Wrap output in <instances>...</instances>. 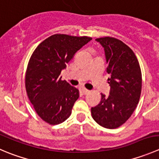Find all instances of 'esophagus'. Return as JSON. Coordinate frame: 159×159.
<instances>
[{"instance_id":"obj_1","label":"esophagus","mask_w":159,"mask_h":159,"mask_svg":"<svg viewBox=\"0 0 159 159\" xmlns=\"http://www.w3.org/2000/svg\"><path fill=\"white\" fill-rule=\"evenodd\" d=\"M81 92H82L84 95H86V94L89 93V90H88V89H81Z\"/></svg>"}]
</instances>
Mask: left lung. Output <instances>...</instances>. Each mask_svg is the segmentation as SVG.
Wrapping results in <instances>:
<instances>
[{
  "mask_svg": "<svg viewBox=\"0 0 159 159\" xmlns=\"http://www.w3.org/2000/svg\"><path fill=\"white\" fill-rule=\"evenodd\" d=\"M95 40L104 48L110 91L108 97L101 94V101L92 107L91 112L100 126L115 129L130 118L139 102L142 86L141 67L133 50L122 41L112 37Z\"/></svg>",
  "mask_w": 159,
  "mask_h": 159,
  "instance_id": "1",
  "label": "left lung"
}]
</instances>
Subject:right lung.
Instances as JSON below:
<instances>
[{
    "label": "right lung",
    "instance_id": "right-lung-1",
    "mask_svg": "<svg viewBox=\"0 0 159 159\" xmlns=\"http://www.w3.org/2000/svg\"><path fill=\"white\" fill-rule=\"evenodd\" d=\"M91 37L55 34L34 50L28 64L25 89L35 112L48 124L65 121L71 114L79 91L62 81L61 70Z\"/></svg>",
    "mask_w": 159,
    "mask_h": 159
}]
</instances>
